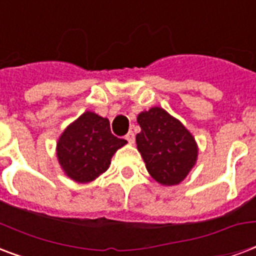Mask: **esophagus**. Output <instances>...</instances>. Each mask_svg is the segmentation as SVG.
<instances>
[{"label":"esophagus","instance_id":"34e87169","mask_svg":"<svg viewBox=\"0 0 256 256\" xmlns=\"http://www.w3.org/2000/svg\"><path fill=\"white\" fill-rule=\"evenodd\" d=\"M124 138L128 140V144H134V140H136V136H134V132H128L126 136H124Z\"/></svg>","mask_w":256,"mask_h":256}]
</instances>
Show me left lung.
I'll return each mask as SVG.
<instances>
[{"label": "left lung", "mask_w": 256, "mask_h": 256, "mask_svg": "<svg viewBox=\"0 0 256 256\" xmlns=\"http://www.w3.org/2000/svg\"><path fill=\"white\" fill-rule=\"evenodd\" d=\"M136 136L149 174L164 186L180 184L198 162V146L192 132L162 107L154 106L136 116Z\"/></svg>", "instance_id": "1"}]
</instances>
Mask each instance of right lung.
Wrapping results in <instances>:
<instances>
[{
    "label": "right lung",
    "instance_id": "1",
    "mask_svg": "<svg viewBox=\"0 0 256 256\" xmlns=\"http://www.w3.org/2000/svg\"><path fill=\"white\" fill-rule=\"evenodd\" d=\"M126 144V140L111 134L107 118L84 111L60 134L56 156L68 178L87 184L108 169L112 156Z\"/></svg>",
    "mask_w": 256,
    "mask_h": 256
}]
</instances>
